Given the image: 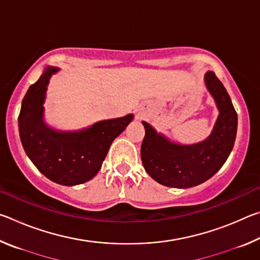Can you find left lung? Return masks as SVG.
<instances>
[{"mask_svg": "<svg viewBox=\"0 0 260 260\" xmlns=\"http://www.w3.org/2000/svg\"><path fill=\"white\" fill-rule=\"evenodd\" d=\"M205 85L219 110L212 133L195 144H179L157 133L148 122L141 146L144 170L158 183L172 188H190L205 182L221 169L234 147L237 113L221 81L206 72Z\"/></svg>", "mask_w": 260, "mask_h": 260, "instance_id": "left-lung-1", "label": "left lung"}]
</instances>
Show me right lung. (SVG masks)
<instances>
[{
  "mask_svg": "<svg viewBox=\"0 0 260 260\" xmlns=\"http://www.w3.org/2000/svg\"><path fill=\"white\" fill-rule=\"evenodd\" d=\"M58 70L48 67L28 88L18 117L19 135L26 155L45 177L63 186H76L98 174L113 140L133 120V114L81 131L52 129L43 121V103L49 79Z\"/></svg>",
  "mask_w": 260,
  "mask_h": 260,
  "instance_id": "obj_1",
  "label": "right lung"
}]
</instances>
